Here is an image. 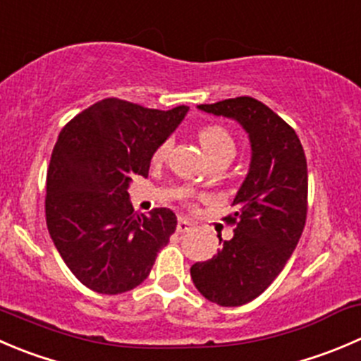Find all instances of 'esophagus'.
<instances>
[{
	"mask_svg": "<svg viewBox=\"0 0 361 361\" xmlns=\"http://www.w3.org/2000/svg\"><path fill=\"white\" fill-rule=\"evenodd\" d=\"M190 229H194V224H192L188 219H185V216H180V219H178V226H176L178 233H187V231H190Z\"/></svg>",
	"mask_w": 361,
	"mask_h": 361,
	"instance_id": "1",
	"label": "esophagus"
}]
</instances>
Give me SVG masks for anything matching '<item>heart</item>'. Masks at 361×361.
I'll list each match as a JSON object with an SVG mask.
<instances>
[{"instance_id":"obj_1","label":"heart","mask_w":361,"mask_h":361,"mask_svg":"<svg viewBox=\"0 0 361 361\" xmlns=\"http://www.w3.org/2000/svg\"><path fill=\"white\" fill-rule=\"evenodd\" d=\"M199 142H201L202 149H204V153L208 155L209 160L215 159V157L219 155L233 157L234 148H236L233 135H231L226 128L220 127V125H206V127H202L201 130H199ZM169 139L160 142L159 148L153 153V160H155V162H160V160L166 159L167 153H169Z\"/></svg>"}]
</instances>
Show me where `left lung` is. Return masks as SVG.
<instances>
[{
    "label": "left lung",
    "mask_w": 361,
    "mask_h": 361,
    "mask_svg": "<svg viewBox=\"0 0 361 361\" xmlns=\"http://www.w3.org/2000/svg\"><path fill=\"white\" fill-rule=\"evenodd\" d=\"M199 109L236 120L250 139L252 159L245 181L226 216L234 226L220 250L190 268L197 291L222 307L257 298L298 245L307 219V159L296 132L252 97H236Z\"/></svg>",
    "instance_id": "1"
}]
</instances>
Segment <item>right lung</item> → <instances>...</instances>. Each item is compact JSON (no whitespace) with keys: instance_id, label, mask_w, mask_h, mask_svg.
<instances>
[{"instance_id":"right-lung-1","label":"right lung","mask_w":361,"mask_h":361,"mask_svg":"<svg viewBox=\"0 0 361 361\" xmlns=\"http://www.w3.org/2000/svg\"><path fill=\"white\" fill-rule=\"evenodd\" d=\"M104 99L63 127L47 169V229L70 271L92 291L120 295L146 281L176 229L169 208L139 215L128 199L134 176L187 114Z\"/></svg>"}]
</instances>
